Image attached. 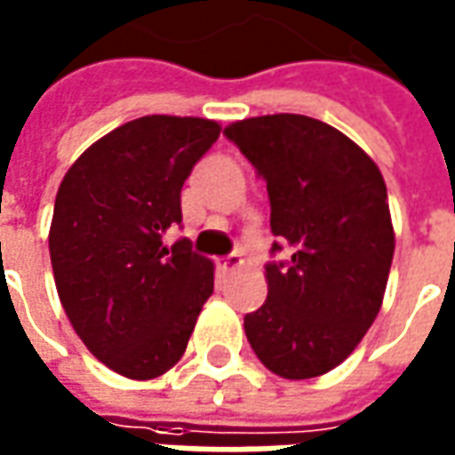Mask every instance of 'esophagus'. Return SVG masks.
Listing matches in <instances>:
<instances>
[{"mask_svg": "<svg viewBox=\"0 0 455 455\" xmlns=\"http://www.w3.org/2000/svg\"><path fill=\"white\" fill-rule=\"evenodd\" d=\"M243 264V259H241L239 251H231L228 256H224L221 261H219V268L221 271H234V268H239Z\"/></svg>", "mask_w": 455, "mask_h": 455, "instance_id": "obj_1", "label": "esophagus"}]
</instances>
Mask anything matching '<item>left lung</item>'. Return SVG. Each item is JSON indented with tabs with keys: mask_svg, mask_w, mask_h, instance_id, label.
Here are the masks:
<instances>
[{
	"mask_svg": "<svg viewBox=\"0 0 455 455\" xmlns=\"http://www.w3.org/2000/svg\"><path fill=\"white\" fill-rule=\"evenodd\" d=\"M234 141L267 181L271 204L268 296L243 316L253 354L283 379H314L344 361L381 308L394 259L388 194L363 151L301 114L231 124Z\"/></svg>",
	"mask_w": 455,
	"mask_h": 455,
	"instance_id": "1",
	"label": "left lung"
}]
</instances>
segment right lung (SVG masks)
<instances>
[{
  "mask_svg": "<svg viewBox=\"0 0 455 455\" xmlns=\"http://www.w3.org/2000/svg\"><path fill=\"white\" fill-rule=\"evenodd\" d=\"M219 132L209 119L141 116L92 144L57 191L59 299L86 348L126 379L172 369L214 291V264L164 236L181 227V187Z\"/></svg>",
  "mask_w": 455,
  "mask_h": 455,
  "instance_id": "add662e5",
  "label": "right lung"
}]
</instances>
